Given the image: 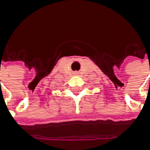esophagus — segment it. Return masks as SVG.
I'll list each match as a JSON object with an SVG mask.
<instances>
[{
    "label": "esophagus",
    "instance_id": "esophagus-1",
    "mask_svg": "<svg viewBox=\"0 0 150 150\" xmlns=\"http://www.w3.org/2000/svg\"><path fill=\"white\" fill-rule=\"evenodd\" d=\"M74 74H75V75H78V74H79V72H75Z\"/></svg>",
    "mask_w": 150,
    "mask_h": 150
}]
</instances>
